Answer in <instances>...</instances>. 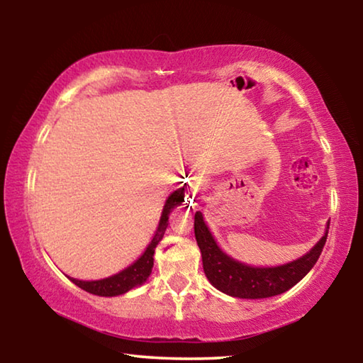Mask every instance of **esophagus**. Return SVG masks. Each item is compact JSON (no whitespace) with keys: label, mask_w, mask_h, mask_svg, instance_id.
I'll use <instances>...</instances> for the list:
<instances>
[{"label":"esophagus","mask_w":363,"mask_h":363,"mask_svg":"<svg viewBox=\"0 0 363 363\" xmlns=\"http://www.w3.org/2000/svg\"><path fill=\"white\" fill-rule=\"evenodd\" d=\"M205 186H206V184H205V179H203V177H200V176H194L192 177V179H190L189 181V194L190 195H199L200 192H201V190H203L205 189Z\"/></svg>","instance_id":"1"}]
</instances>
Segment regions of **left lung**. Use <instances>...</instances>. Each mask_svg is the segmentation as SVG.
Returning a JSON list of instances; mask_svg holds the SVG:
<instances>
[{
    "label": "left lung",
    "instance_id": "obj_1",
    "mask_svg": "<svg viewBox=\"0 0 363 363\" xmlns=\"http://www.w3.org/2000/svg\"><path fill=\"white\" fill-rule=\"evenodd\" d=\"M328 229L330 223L327 225V232L315 247L296 261L277 267H251L232 259L219 250L200 211L195 213L194 223L196 245L201 251L206 279L219 291L233 298L245 299L277 296L296 285L317 262L325 242H327Z\"/></svg>",
    "mask_w": 363,
    "mask_h": 363
}]
</instances>
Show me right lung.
<instances>
[{"mask_svg":"<svg viewBox=\"0 0 363 363\" xmlns=\"http://www.w3.org/2000/svg\"><path fill=\"white\" fill-rule=\"evenodd\" d=\"M182 201H184V187L174 190V192L168 196L162 213V219H160L157 233L153 235L150 245L144 251V255L140 256L136 262L131 264L130 267H126L125 270H121L120 274L112 275V277L104 279V280H94V281H83L77 279H70V280L82 288V290L97 294V296H118V294L133 290L134 286L143 285L144 281L149 279V275L152 272L153 253H155L157 245L163 238L164 230H167L169 213L174 206L181 205Z\"/></svg>","mask_w":363,"mask_h":363,"instance_id":"add662e5","label":"right lung"}]
</instances>
